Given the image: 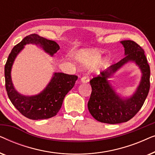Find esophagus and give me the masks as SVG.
Listing matches in <instances>:
<instances>
[{"label": "esophagus", "mask_w": 155, "mask_h": 155, "mask_svg": "<svg viewBox=\"0 0 155 155\" xmlns=\"http://www.w3.org/2000/svg\"><path fill=\"white\" fill-rule=\"evenodd\" d=\"M80 81H81L82 82H83V83H86V82H87L89 81L87 76H86V75L82 76V77L81 78V79H80Z\"/></svg>", "instance_id": "1"}]
</instances>
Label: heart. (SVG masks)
Returning a JSON list of instances; mask_svg holds the SVG:
<instances>
[{"mask_svg":"<svg viewBox=\"0 0 155 155\" xmlns=\"http://www.w3.org/2000/svg\"><path fill=\"white\" fill-rule=\"evenodd\" d=\"M98 56H92L90 54H87L84 53L79 56V61L84 66H91V65H94L96 61L98 59Z\"/></svg>","mask_w":155,"mask_h":155,"instance_id":"obj_1","label":"heart"}]
</instances>
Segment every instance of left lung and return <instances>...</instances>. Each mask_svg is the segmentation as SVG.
Here are the masks:
<instances>
[{
	"mask_svg": "<svg viewBox=\"0 0 155 155\" xmlns=\"http://www.w3.org/2000/svg\"><path fill=\"white\" fill-rule=\"evenodd\" d=\"M125 57L90 81L92 93L87 103L90 113L99 122L109 124L127 122L143 107L150 90V69L145 51L135 41L124 40ZM130 61L139 65L142 78L137 91L130 98L123 99L115 92L107 79Z\"/></svg>",
	"mask_w": 155,
	"mask_h": 155,
	"instance_id": "obj_1",
	"label": "left lung"
}]
</instances>
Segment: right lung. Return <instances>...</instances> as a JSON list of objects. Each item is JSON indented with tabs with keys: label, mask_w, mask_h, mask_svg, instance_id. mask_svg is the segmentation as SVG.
Listing matches in <instances>:
<instances>
[{
	"label": "right lung",
	"mask_w": 155,
	"mask_h": 155,
	"mask_svg": "<svg viewBox=\"0 0 155 155\" xmlns=\"http://www.w3.org/2000/svg\"><path fill=\"white\" fill-rule=\"evenodd\" d=\"M34 44L53 56L60 46L56 41L46 39L37 34L29 35L12 48L5 65V88L8 96L14 107L25 117L32 120L46 119L56 116L62 106L67 93L73 87L78 76L55 73L49 83L39 94L25 96L15 89L11 79V68L18 54L26 44Z\"/></svg>",
	"instance_id": "right-lung-1"
}]
</instances>
